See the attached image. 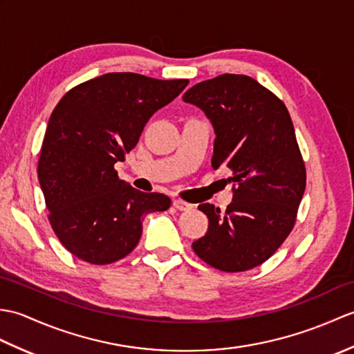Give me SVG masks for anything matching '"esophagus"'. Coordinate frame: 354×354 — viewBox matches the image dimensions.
Returning a JSON list of instances; mask_svg holds the SVG:
<instances>
[{
    "label": "esophagus",
    "mask_w": 354,
    "mask_h": 354,
    "mask_svg": "<svg viewBox=\"0 0 354 354\" xmlns=\"http://www.w3.org/2000/svg\"><path fill=\"white\" fill-rule=\"evenodd\" d=\"M173 207L179 209V212H187V209H190L193 205L189 204V202L183 201V199H175V201H173Z\"/></svg>",
    "instance_id": "obj_1"
}]
</instances>
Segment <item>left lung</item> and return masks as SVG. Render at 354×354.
<instances>
[{"mask_svg": "<svg viewBox=\"0 0 354 354\" xmlns=\"http://www.w3.org/2000/svg\"><path fill=\"white\" fill-rule=\"evenodd\" d=\"M184 102L212 120L216 140L213 169H230L234 201L222 213L199 209L208 231L193 242L207 265L243 272L265 263L295 227L306 190V165L286 104L245 74H221L192 86Z\"/></svg>", "mask_w": 354, "mask_h": 354, "instance_id": "obj_1", "label": "left lung"}]
</instances>
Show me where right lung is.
<instances>
[{
    "instance_id": "obj_1",
    "label": "right lung",
    "mask_w": 354,
    "mask_h": 354,
    "mask_svg": "<svg viewBox=\"0 0 354 354\" xmlns=\"http://www.w3.org/2000/svg\"><path fill=\"white\" fill-rule=\"evenodd\" d=\"M189 85L135 73H108L71 88L48 120L37 178L61 243L91 265L124 259L138 245L142 216L171 204L142 193L114 169L137 146L147 120Z\"/></svg>"
}]
</instances>
